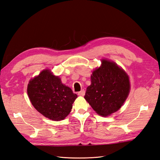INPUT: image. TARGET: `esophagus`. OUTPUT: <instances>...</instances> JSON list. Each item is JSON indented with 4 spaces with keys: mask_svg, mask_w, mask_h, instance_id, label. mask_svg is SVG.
I'll use <instances>...</instances> for the list:
<instances>
[{
    "mask_svg": "<svg viewBox=\"0 0 160 160\" xmlns=\"http://www.w3.org/2000/svg\"><path fill=\"white\" fill-rule=\"evenodd\" d=\"M78 95L79 96H82V97L84 96V95H85V91H84V90H82L81 91L78 92Z\"/></svg>",
    "mask_w": 160,
    "mask_h": 160,
    "instance_id": "34e87169",
    "label": "esophagus"
}]
</instances>
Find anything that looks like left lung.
Masks as SVG:
<instances>
[{
    "label": "left lung",
    "instance_id": "left-lung-1",
    "mask_svg": "<svg viewBox=\"0 0 160 160\" xmlns=\"http://www.w3.org/2000/svg\"><path fill=\"white\" fill-rule=\"evenodd\" d=\"M84 99L92 108L103 116L117 112L130 92L128 76L113 61L103 59L101 67L93 71Z\"/></svg>",
    "mask_w": 160,
    "mask_h": 160
}]
</instances>
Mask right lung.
I'll return each instance as SVG.
<instances>
[{
  "label": "right lung",
  "mask_w": 160,
  "mask_h": 160,
  "mask_svg": "<svg viewBox=\"0 0 160 160\" xmlns=\"http://www.w3.org/2000/svg\"><path fill=\"white\" fill-rule=\"evenodd\" d=\"M27 92L34 108L44 117L54 121L65 119L78 97L49 69H44L30 80Z\"/></svg>",
  "instance_id": "add662e5"
}]
</instances>
